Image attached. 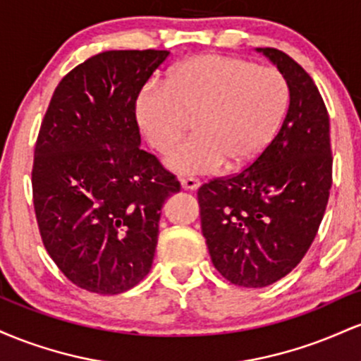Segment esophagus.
I'll use <instances>...</instances> for the list:
<instances>
[{
    "label": "esophagus",
    "instance_id": "34e87169",
    "mask_svg": "<svg viewBox=\"0 0 361 361\" xmlns=\"http://www.w3.org/2000/svg\"><path fill=\"white\" fill-rule=\"evenodd\" d=\"M198 186H200V181L197 180V178H181V188L183 190H190V192H193V190H197Z\"/></svg>",
    "mask_w": 361,
    "mask_h": 361
}]
</instances>
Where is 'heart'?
Masks as SVG:
<instances>
[{"instance_id":"heart-1","label":"heart","mask_w":361,"mask_h":361,"mask_svg":"<svg viewBox=\"0 0 361 361\" xmlns=\"http://www.w3.org/2000/svg\"><path fill=\"white\" fill-rule=\"evenodd\" d=\"M288 106V85L279 69L241 57L205 54L171 71L166 85L149 81L135 100V117L149 146L166 152L180 175H209L227 163L241 168L263 154L279 134Z\"/></svg>"}]
</instances>
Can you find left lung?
Masks as SVG:
<instances>
[{"label": "left lung", "instance_id": "obj_1", "mask_svg": "<svg viewBox=\"0 0 361 361\" xmlns=\"http://www.w3.org/2000/svg\"><path fill=\"white\" fill-rule=\"evenodd\" d=\"M287 80L279 134L234 176L198 188L202 233L214 267L231 283L261 288L290 273L316 238L331 183L329 115L312 78L279 49H256Z\"/></svg>", "mask_w": 361, "mask_h": 361}]
</instances>
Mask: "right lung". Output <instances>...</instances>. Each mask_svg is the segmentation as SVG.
<instances>
[{"label": "right lung", "instance_id": "add662e5", "mask_svg": "<svg viewBox=\"0 0 361 361\" xmlns=\"http://www.w3.org/2000/svg\"><path fill=\"white\" fill-rule=\"evenodd\" d=\"M168 51H106L62 78L35 144L42 243L80 288L117 295L151 270L164 200L180 181L140 149L135 100Z\"/></svg>", "mask_w": 361, "mask_h": 361}]
</instances>
